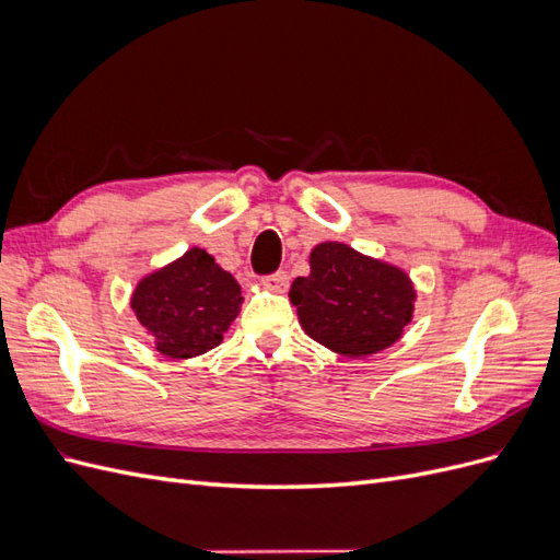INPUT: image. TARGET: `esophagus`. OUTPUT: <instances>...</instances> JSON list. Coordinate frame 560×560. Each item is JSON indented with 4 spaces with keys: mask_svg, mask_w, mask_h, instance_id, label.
Segmentation results:
<instances>
[{
    "mask_svg": "<svg viewBox=\"0 0 560 560\" xmlns=\"http://www.w3.org/2000/svg\"><path fill=\"white\" fill-rule=\"evenodd\" d=\"M261 282L270 292H284L290 287V276H287V270H276V273L266 276Z\"/></svg>",
    "mask_w": 560,
    "mask_h": 560,
    "instance_id": "esophagus-1",
    "label": "esophagus"
}]
</instances>
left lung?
<instances>
[{
    "mask_svg": "<svg viewBox=\"0 0 560 560\" xmlns=\"http://www.w3.org/2000/svg\"><path fill=\"white\" fill-rule=\"evenodd\" d=\"M290 299L313 341L346 358H364L401 336L416 292L404 270L343 243H322L311 252V276L294 280Z\"/></svg>",
    "mask_w": 560,
    "mask_h": 560,
    "instance_id": "1",
    "label": "left lung"
}]
</instances>
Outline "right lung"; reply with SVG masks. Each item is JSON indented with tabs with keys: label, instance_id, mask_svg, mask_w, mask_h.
<instances>
[{
	"label": "right lung",
	"instance_id": "right-lung-1",
	"mask_svg": "<svg viewBox=\"0 0 560 560\" xmlns=\"http://www.w3.org/2000/svg\"><path fill=\"white\" fill-rule=\"evenodd\" d=\"M241 284L206 249L194 247L147 276L130 306L140 325L154 336L161 354L186 360L222 343L224 331L241 313Z\"/></svg>",
	"mask_w": 560,
	"mask_h": 560
}]
</instances>
